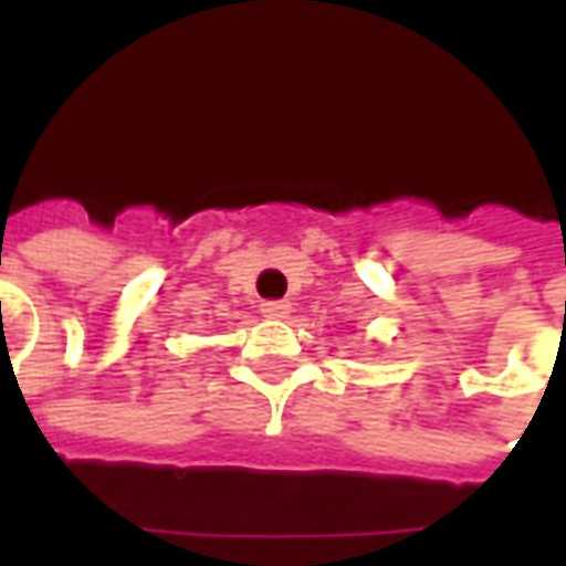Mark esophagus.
<instances>
[{
    "label": "esophagus",
    "mask_w": 566,
    "mask_h": 566,
    "mask_svg": "<svg viewBox=\"0 0 566 566\" xmlns=\"http://www.w3.org/2000/svg\"><path fill=\"white\" fill-rule=\"evenodd\" d=\"M260 312L266 315V318H287L291 315V303L287 300H266L263 306H260Z\"/></svg>",
    "instance_id": "1"
}]
</instances>
